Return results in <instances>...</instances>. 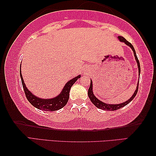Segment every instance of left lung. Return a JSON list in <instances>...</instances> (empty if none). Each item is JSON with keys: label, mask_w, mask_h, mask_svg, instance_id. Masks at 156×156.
Masks as SVG:
<instances>
[{"label": "left lung", "mask_w": 156, "mask_h": 156, "mask_svg": "<svg viewBox=\"0 0 156 156\" xmlns=\"http://www.w3.org/2000/svg\"><path fill=\"white\" fill-rule=\"evenodd\" d=\"M118 39L120 40V41L122 42H124L127 45H129L130 46V48H131L132 50L133 51V53H134V56L135 57H136V59L137 61V66H138V69H139V73H140V62H139V60L138 58H137V57L136 55V50H135L132 44L130 42H129L128 41H126V39L124 38L123 37H120V36H119L118 37ZM138 86H139V81L137 82V88H136V90L135 91V93L133 96L131 97V98H130L129 100H127L126 101L124 102V103L122 104H105L104 103V102H102L101 101H99V99L95 98V96L94 95V94L93 93V84H92V81L90 80V87H89L88 89V95L89 98H90V101H92V103H93L94 105H95L96 107H98V108L102 109V110H104V111H116V110H118L119 108H122V107L125 106L127 104H129L130 102H131L133 99H134L135 97L136 96L137 93V90H138Z\"/></svg>", "instance_id": "left-lung-1"}]
</instances>
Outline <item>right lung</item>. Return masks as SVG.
<instances>
[{
  "mask_svg": "<svg viewBox=\"0 0 156 156\" xmlns=\"http://www.w3.org/2000/svg\"><path fill=\"white\" fill-rule=\"evenodd\" d=\"M20 78H21L22 85L23 87L25 96H26L27 100L29 101L30 103L31 104L32 106H34L37 108L47 111H57V110L61 109V108H63V106H65L68 101L69 93H70L71 87H72V86L75 83V81L77 80L79 78L81 77V76L79 75L77 76H76V77L73 78V80L69 81L66 84L64 88H63L61 94H59L58 96L52 99H44L37 98V97L34 96V95H32L31 92L28 90L26 86H25L20 71Z\"/></svg>",
  "mask_w": 156,
  "mask_h": 156,
  "instance_id": "obj_1",
  "label": "right lung"
}]
</instances>
